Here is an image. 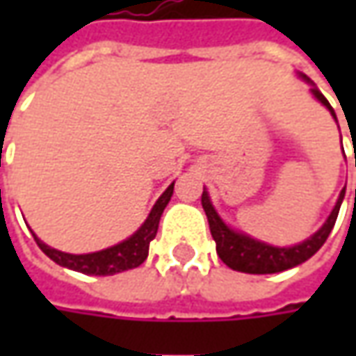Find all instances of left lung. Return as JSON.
<instances>
[{
	"label": "left lung",
	"instance_id": "1",
	"mask_svg": "<svg viewBox=\"0 0 356 356\" xmlns=\"http://www.w3.org/2000/svg\"><path fill=\"white\" fill-rule=\"evenodd\" d=\"M311 92L321 101L331 115L335 117V111L333 106L329 104V101L323 97V92L319 89H311ZM337 118V117H335ZM345 198V190L341 192L339 202L333 208V212L329 216V220L323 224V227L305 239L303 243L293 245V248H273V245H267L261 243L257 239L248 238L243 234H238L220 220V216L216 213L213 206L210 204L208 198V192L204 190L202 192V208L208 216V224H210V232H212V238L216 241V252L220 255V259L226 264L227 267L236 269V271H243V273H277V271H285L289 267L299 266L303 261H307L313 253L319 252L323 243L327 241L331 229L335 226L337 216H339V208H341V202Z\"/></svg>",
	"mask_w": 356,
	"mask_h": 356
}]
</instances>
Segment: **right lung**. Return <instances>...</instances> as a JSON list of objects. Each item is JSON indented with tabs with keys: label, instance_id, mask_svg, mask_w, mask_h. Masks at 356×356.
<instances>
[{
	"label": "right lung",
	"instance_id": "add662e5",
	"mask_svg": "<svg viewBox=\"0 0 356 356\" xmlns=\"http://www.w3.org/2000/svg\"><path fill=\"white\" fill-rule=\"evenodd\" d=\"M172 192H174V184L168 186V190L158 198L150 216L146 218L143 227L134 236H130L122 243H117V245H113L108 250H103V252L73 255V253L57 252V250L49 248V245H45L43 241H39L37 238H35V241L41 248V252L45 253L47 257H51L55 264L69 267L73 271L87 273V275H115V273L127 271V269H134V267L140 266L144 259L148 257L150 241L156 238L160 216L164 212L166 204L170 202Z\"/></svg>",
	"mask_w": 356,
	"mask_h": 356
}]
</instances>
